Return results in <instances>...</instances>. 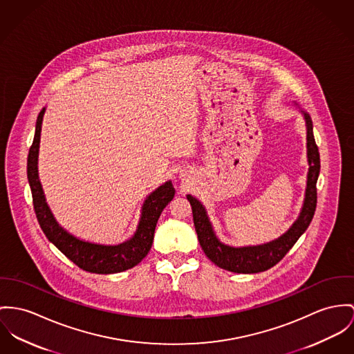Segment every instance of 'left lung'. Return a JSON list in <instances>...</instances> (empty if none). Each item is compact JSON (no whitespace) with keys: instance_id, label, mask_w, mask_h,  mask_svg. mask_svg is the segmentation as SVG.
Instances as JSON below:
<instances>
[{"instance_id":"1","label":"left lung","mask_w":354,"mask_h":354,"mask_svg":"<svg viewBox=\"0 0 354 354\" xmlns=\"http://www.w3.org/2000/svg\"><path fill=\"white\" fill-rule=\"evenodd\" d=\"M300 111L304 117L307 131V185L299 217L279 239L266 244L249 246H232L223 244L222 241H219L213 229L206 207L195 196L187 194V201L190 202L192 209L194 226L198 234L199 244L202 246L205 254L219 268L236 273L264 272L272 268L273 266H276L299 240L300 236L306 232L314 217L317 207V180L319 176L321 160L318 147L315 144V138L313 133L311 117L304 110L300 109Z\"/></svg>"}]
</instances>
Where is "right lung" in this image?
Listing matches in <instances>:
<instances>
[{
  "instance_id": "obj_1",
  "label": "right lung",
  "mask_w": 354,
  "mask_h": 354,
  "mask_svg": "<svg viewBox=\"0 0 354 354\" xmlns=\"http://www.w3.org/2000/svg\"><path fill=\"white\" fill-rule=\"evenodd\" d=\"M44 113L46 108H43L37 115L35 137L32 147L29 148L27 163L28 182L32 191L33 209L41 230L66 257L83 271L108 274L133 268L148 254L152 246L158 219L175 195L172 182L167 180L145 198L136 232L129 240L117 245L94 244L73 236L55 219L48 203L46 202V195L39 179L37 162Z\"/></svg>"
}]
</instances>
